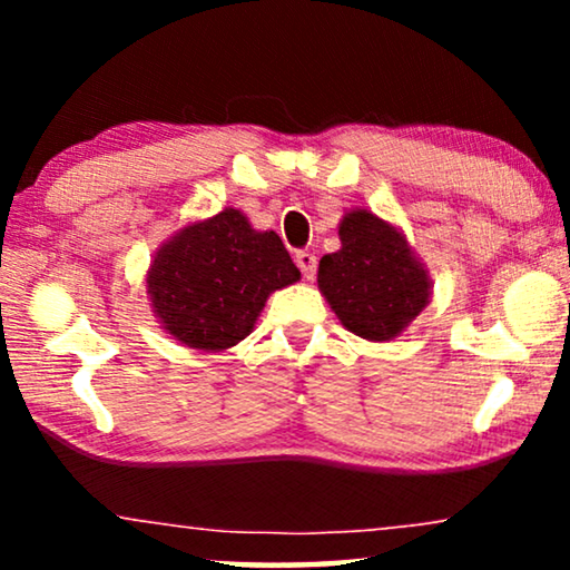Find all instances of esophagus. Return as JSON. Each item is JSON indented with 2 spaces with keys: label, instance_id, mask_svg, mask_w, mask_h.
<instances>
[{
  "label": "esophagus",
  "instance_id": "esophagus-1",
  "mask_svg": "<svg viewBox=\"0 0 570 570\" xmlns=\"http://www.w3.org/2000/svg\"><path fill=\"white\" fill-rule=\"evenodd\" d=\"M295 264H298V269L303 272V277L306 279H314L316 275V256L311 252H298L295 254Z\"/></svg>",
  "mask_w": 570,
  "mask_h": 570
}]
</instances>
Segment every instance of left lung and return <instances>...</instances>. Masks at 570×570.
I'll list each match as a JSON object with an SVG mask.
<instances>
[{
	"label": "left lung",
	"mask_w": 570,
	"mask_h": 570,
	"mask_svg": "<svg viewBox=\"0 0 570 570\" xmlns=\"http://www.w3.org/2000/svg\"><path fill=\"white\" fill-rule=\"evenodd\" d=\"M342 248L318 262V287L334 314L363 340L400 334L428 303V275L402 233L368 209L340 223Z\"/></svg>",
	"instance_id": "8db88e82"
}]
</instances>
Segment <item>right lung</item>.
<instances>
[{"instance_id":"add662e5","label":"right lung","mask_w":570,"mask_h":570,"mask_svg":"<svg viewBox=\"0 0 570 570\" xmlns=\"http://www.w3.org/2000/svg\"><path fill=\"white\" fill-rule=\"evenodd\" d=\"M298 277L275 230L256 233L238 209H225L160 248L147 293L178 342L225 350L254 330L272 291Z\"/></svg>"}]
</instances>
